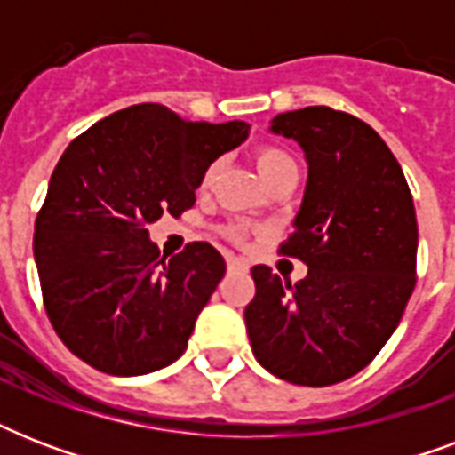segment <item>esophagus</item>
Instances as JSON below:
<instances>
[{"mask_svg":"<svg viewBox=\"0 0 455 455\" xmlns=\"http://www.w3.org/2000/svg\"><path fill=\"white\" fill-rule=\"evenodd\" d=\"M248 269V264L238 259V257H228V271H245Z\"/></svg>","mask_w":455,"mask_h":455,"instance_id":"1","label":"esophagus"}]
</instances>
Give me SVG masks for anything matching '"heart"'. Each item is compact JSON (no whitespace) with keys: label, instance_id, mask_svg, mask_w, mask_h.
Listing matches in <instances>:
<instances>
[{"label":"heart","instance_id":"obj_1","mask_svg":"<svg viewBox=\"0 0 455 455\" xmlns=\"http://www.w3.org/2000/svg\"><path fill=\"white\" fill-rule=\"evenodd\" d=\"M255 163H257V170H259V174H262L264 181H269L274 174H278V172L285 170V167L295 164L292 163V157L288 156L285 151H281V148H276V146H264V148H259V151L255 153ZM217 172H220V164L217 163H212L210 167H207L205 174H203V179H200V191H207V188L214 184ZM228 234H231V238H234V241H245L248 228L241 227V224H235V227L228 228Z\"/></svg>","mask_w":455,"mask_h":455}]
</instances>
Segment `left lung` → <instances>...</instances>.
I'll return each mask as SVG.
<instances>
[{"instance_id": "8db88e82", "label": "left lung", "mask_w": 455, "mask_h": 455, "mask_svg": "<svg viewBox=\"0 0 455 455\" xmlns=\"http://www.w3.org/2000/svg\"><path fill=\"white\" fill-rule=\"evenodd\" d=\"M269 130L298 141L307 160L281 252L309 271L291 285L252 267L248 338L269 373L325 387L366 368L402 321L416 285V207L396 157L359 117L309 106L281 113Z\"/></svg>"}]
</instances>
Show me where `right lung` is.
<instances>
[{
    "label": "right lung",
    "instance_id": "add662e5",
    "mask_svg": "<svg viewBox=\"0 0 455 455\" xmlns=\"http://www.w3.org/2000/svg\"><path fill=\"white\" fill-rule=\"evenodd\" d=\"M248 134L243 120L191 123L139 103L68 146L32 250L49 321L75 356L127 378L184 354L227 264L210 243L167 259L146 227L188 210L207 167Z\"/></svg>",
    "mask_w": 455,
    "mask_h": 455
}]
</instances>
